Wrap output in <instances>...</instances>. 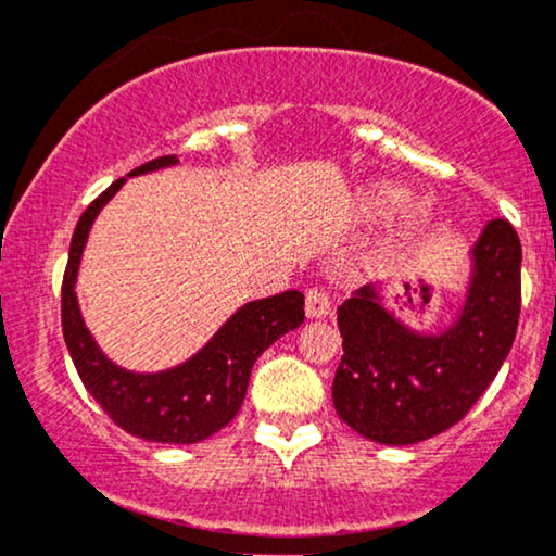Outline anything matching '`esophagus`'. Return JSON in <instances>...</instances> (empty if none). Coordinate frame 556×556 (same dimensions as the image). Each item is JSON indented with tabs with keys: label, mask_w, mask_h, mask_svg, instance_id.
Wrapping results in <instances>:
<instances>
[{
	"label": "esophagus",
	"mask_w": 556,
	"mask_h": 556,
	"mask_svg": "<svg viewBox=\"0 0 556 556\" xmlns=\"http://www.w3.org/2000/svg\"><path fill=\"white\" fill-rule=\"evenodd\" d=\"M331 311V300L324 290H308V295H305V316L308 318H324L329 316Z\"/></svg>",
	"instance_id": "1"
}]
</instances>
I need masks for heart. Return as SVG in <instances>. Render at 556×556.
<instances>
[{
	"instance_id": "b5f03b06",
	"label": "heart",
	"mask_w": 556,
	"mask_h": 556,
	"mask_svg": "<svg viewBox=\"0 0 556 556\" xmlns=\"http://www.w3.org/2000/svg\"><path fill=\"white\" fill-rule=\"evenodd\" d=\"M397 211L401 214L394 219L392 232H389V245H402V242L416 238L420 229L431 225V201H426V198H410V190L394 180H379L368 185L361 193L358 203H355V214H358L363 225L384 222Z\"/></svg>"
}]
</instances>
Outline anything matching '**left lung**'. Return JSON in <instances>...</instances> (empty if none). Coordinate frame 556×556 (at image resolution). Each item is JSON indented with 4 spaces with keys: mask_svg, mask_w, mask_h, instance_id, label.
I'll return each mask as SVG.
<instances>
[{
    "mask_svg": "<svg viewBox=\"0 0 556 556\" xmlns=\"http://www.w3.org/2000/svg\"><path fill=\"white\" fill-rule=\"evenodd\" d=\"M452 324L420 331L366 285L337 308L342 361L331 400L344 424L389 446L418 444L455 426L500 374L520 318V238L504 219L481 229Z\"/></svg>",
    "mask_w": 556,
    "mask_h": 556,
    "instance_id": "8db88e82",
    "label": "left lung"
}]
</instances>
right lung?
Wrapping results in <instances>:
<instances>
[{"label":"right lung","instance_id":"right-lung-1","mask_svg":"<svg viewBox=\"0 0 556 556\" xmlns=\"http://www.w3.org/2000/svg\"><path fill=\"white\" fill-rule=\"evenodd\" d=\"M177 156H162L140 164L127 177L175 167ZM119 177L83 212L70 242L65 279H62V334L78 376L91 397L104 407L119 429L146 442L195 444L238 416L251 381L253 363L287 331L303 324V292L251 300L216 329V334L180 366L167 371H127L104 355L83 321L78 295V269L96 216L127 182Z\"/></svg>","mask_w":556,"mask_h":556}]
</instances>
